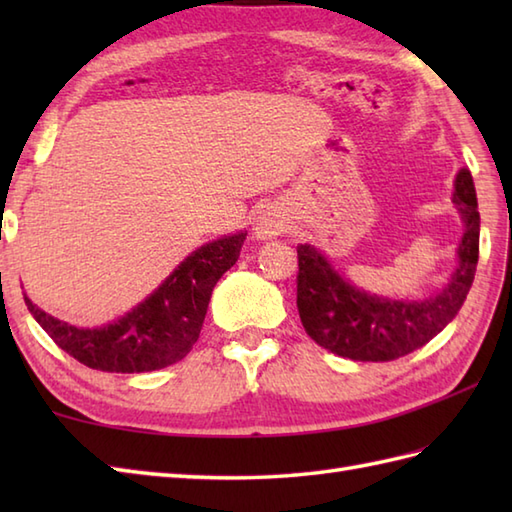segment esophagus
Instances as JSON below:
<instances>
[{"label":"esophagus","instance_id":"esophagus-1","mask_svg":"<svg viewBox=\"0 0 512 512\" xmlns=\"http://www.w3.org/2000/svg\"><path fill=\"white\" fill-rule=\"evenodd\" d=\"M288 228L286 217L275 209H264L259 211L253 224V233L257 239H275Z\"/></svg>","mask_w":512,"mask_h":512}]
</instances>
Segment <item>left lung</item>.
I'll list each match as a JSON object with an SVG mask.
<instances>
[{
    "instance_id": "obj_1",
    "label": "left lung",
    "mask_w": 512,
    "mask_h": 512,
    "mask_svg": "<svg viewBox=\"0 0 512 512\" xmlns=\"http://www.w3.org/2000/svg\"><path fill=\"white\" fill-rule=\"evenodd\" d=\"M453 204L464 222L458 266L438 295L389 299L352 286L321 250L297 246V308L308 336L332 354L352 361H394L440 334L469 295L480 257V211L469 169L455 176Z\"/></svg>"
}]
</instances>
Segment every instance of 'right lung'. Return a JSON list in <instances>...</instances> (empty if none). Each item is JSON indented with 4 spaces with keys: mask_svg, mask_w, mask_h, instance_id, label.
Listing matches in <instances>:
<instances>
[{
    "mask_svg": "<svg viewBox=\"0 0 512 512\" xmlns=\"http://www.w3.org/2000/svg\"><path fill=\"white\" fill-rule=\"evenodd\" d=\"M246 233L224 235L200 246L121 319L101 328H76L50 317L28 297L32 317L76 361L101 372L140 374L182 361L198 341L217 281L231 268Z\"/></svg>",
    "mask_w": 512,
    "mask_h": 512,
    "instance_id": "obj_1",
    "label": "right lung"
}]
</instances>
